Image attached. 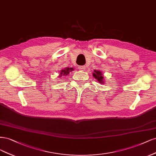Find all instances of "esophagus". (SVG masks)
I'll use <instances>...</instances> for the list:
<instances>
[{
	"label": "esophagus",
	"mask_w": 156,
	"mask_h": 156,
	"mask_svg": "<svg viewBox=\"0 0 156 156\" xmlns=\"http://www.w3.org/2000/svg\"><path fill=\"white\" fill-rule=\"evenodd\" d=\"M78 69H79V70H80V71H84L85 70V66H80L78 67Z\"/></svg>",
	"instance_id": "obj_1"
}]
</instances>
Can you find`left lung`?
Here are the masks:
<instances>
[{"mask_svg": "<svg viewBox=\"0 0 156 156\" xmlns=\"http://www.w3.org/2000/svg\"><path fill=\"white\" fill-rule=\"evenodd\" d=\"M93 76L97 80V81L100 83H104V76H102V73L98 70H94V73H93Z\"/></svg>", "mask_w": 156, "mask_h": 156, "instance_id": "left-lung-1", "label": "left lung"}]
</instances>
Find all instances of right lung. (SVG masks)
<instances>
[{
    "label": "right lung",
    "instance_id": "add662e5",
    "mask_svg": "<svg viewBox=\"0 0 156 156\" xmlns=\"http://www.w3.org/2000/svg\"><path fill=\"white\" fill-rule=\"evenodd\" d=\"M73 70H74V69H73V67H71V68H69V67H66V68L63 69V70H62L61 72H60L59 77H62V76H67V74H69V73H70V72L73 71Z\"/></svg>",
    "mask_w": 156,
    "mask_h": 156
}]
</instances>
